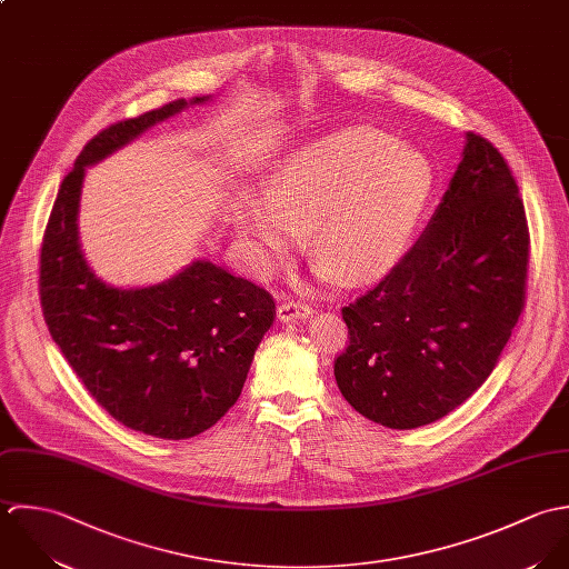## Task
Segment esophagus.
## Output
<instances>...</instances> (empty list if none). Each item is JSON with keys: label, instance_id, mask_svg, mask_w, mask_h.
<instances>
[{"label": "esophagus", "instance_id": "1", "mask_svg": "<svg viewBox=\"0 0 569 569\" xmlns=\"http://www.w3.org/2000/svg\"><path fill=\"white\" fill-rule=\"evenodd\" d=\"M310 315V306L306 303H295V301H286L277 308V319L281 323H290V321H297V319H306Z\"/></svg>", "mask_w": 569, "mask_h": 569}]
</instances>
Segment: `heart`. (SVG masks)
Instances as JSON below:
<instances>
[{"label":"heart","mask_w":569,"mask_h":569,"mask_svg":"<svg viewBox=\"0 0 569 569\" xmlns=\"http://www.w3.org/2000/svg\"><path fill=\"white\" fill-rule=\"evenodd\" d=\"M436 191L431 160L373 127H349L288 151L268 189H246L232 224L246 263L266 272L306 237L342 283L387 272L409 248Z\"/></svg>","instance_id":"1"}]
</instances>
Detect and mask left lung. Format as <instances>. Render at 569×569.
Segmentation results:
<instances>
[{
    "label": "left lung",
    "instance_id": "obj_1",
    "mask_svg": "<svg viewBox=\"0 0 569 569\" xmlns=\"http://www.w3.org/2000/svg\"><path fill=\"white\" fill-rule=\"evenodd\" d=\"M526 279L519 187L492 142L468 131L429 227L376 288L342 308L349 342L335 376L345 400L400 431L451 413L499 362Z\"/></svg>",
    "mask_w": 569,
    "mask_h": 569
}]
</instances>
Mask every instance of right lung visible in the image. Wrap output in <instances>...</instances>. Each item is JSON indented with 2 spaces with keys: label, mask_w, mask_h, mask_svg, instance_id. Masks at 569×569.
Wrapping results in <instances>:
<instances>
[{
  "label": "right lung",
  "mask_w": 569,
  "mask_h": 569,
  "mask_svg": "<svg viewBox=\"0 0 569 569\" xmlns=\"http://www.w3.org/2000/svg\"><path fill=\"white\" fill-rule=\"evenodd\" d=\"M207 101L178 99L97 133L61 182L39 259L52 341L114 420L160 440L200 436L237 402L254 349L274 321V301L209 259L156 286L114 288L83 257L79 204L88 167Z\"/></svg>",
  "instance_id": "obj_1"
}]
</instances>
